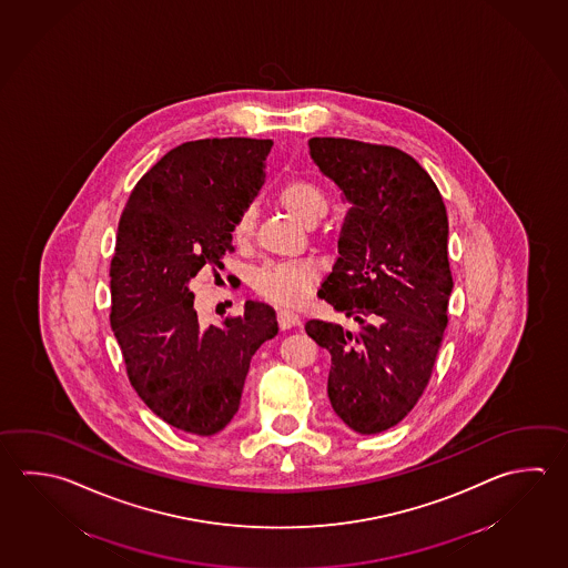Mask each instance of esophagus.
Listing matches in <instances>:
<instances>
[{
	"mask_svg": "<svg viewBox=\"0 0 568 568\" xmlns=\"http://www.w3.org/2000/svg\"><path fill=\"white\" fill-rule=\"evenodd\" d=\"M298 322V314H296L294 310L278 308V324L282 331H286V328H292V326H296Z\"/></svg>",
	"mask_w": 568,
	"mask_h": 568,
	"instance_id": "34e87169",
	"label": "esophagus"
}]
</instances>
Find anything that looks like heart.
Listing matches in <instances>:
<instances>
[{
	"label": "heart",
	"mask_w": 568,
	"mask_h": 568,
	"mask_svg": "<svg viewBox=\"0 0 568 568\" xmlns=\"http://www.w3.org/2000/svg\"><path fill=\"white\" fill-rule=\"evenodd\" d=\"M280 206L302 220L304 224H314L328 210V197L314 180L290 178L276 190ZM232 240L236 246H246L254 236V210L244 206L232 222ZM318 278V268L310 260H278L266 262L252 272L250 284L262 298L274 300L280 304H300L314 288Z\"/></svg>",
	"instance_id": "heart-1"
}]
</instances>
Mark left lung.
I'll return each mask as SVG.
<instances>
[{"mask_svg": "<svg viewBox=\"0 0 568 568\" xmlns=\"http://www.w3.org/2000/svg\"><path fill=\"white\" fill-rule=\"evenodd\" d=\"M308 144L352 204L318 296L354 331L308 321L306 332L331 352L334 413L356 433H382L418 403L443 344L453 292L446 207L433 178L398 148L348 138Z\"/></svg>", "mask_w": 568, "mask_h": 568, "instance_id": "8db88e82", "label": "left lung"}]
</instances>
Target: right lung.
I'll return each mask as SVG.
<instances>
[{
	"label": "right lung",
	"instance_id": "obj_1",
	"mask_svg": "<svg viewBox=\"0 0 568 568\" xmlns=\"http://www.w3.org/2000/svg\"><path fill=\"white\" fill-rule=\"evenodd\" d=\"M272 140L206 138L175 145L125 202L110 264V324L145 406L184 433L212 436L237 413L250 361L278 334L268 304L246 302L202 326L190 280L224 268L232 222L256 196Z\"/></svg>",
	"mask_w": 568,
	"mask_h": 568
}]
</instances>
